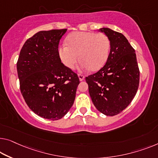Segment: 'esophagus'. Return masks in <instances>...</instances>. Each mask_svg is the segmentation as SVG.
I'll use <instances>...</instances> for the list:
<instances>
[{"mask_svg":"<svg viewBox=\"0 0 158 158\" xmlns=\"http://www.w3.org/2000/svg\"><path fill=\"white\" fill-rule=\"evenodd\" d=\"M78 77H79V79L80 81H83V80L84 79V75L79 74H78Z\"/></svg>","mask_w":158,"mask_h":158,"instance_id":"34e87169","label":"esophagus"}]
</instances>
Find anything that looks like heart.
<instances>
[{
	"label": "heart",
	"mask_w": 158,
	"mask_h": 158,
	"mask_svg": "<svg viewBox=\"0 0 158 158\" xmlns=\"http://www.w3.org/2000/svg\"><path fill=\"white\" fill-rule=\"evenodd\" d=\"M67 44L59 48V55L66 67H74L79 59L84 69L98 70L103 67L109 57L110 42L104 33L74 32L68 35Z\"/></svg>",
	"instance_id": "1"
}]
</instances>
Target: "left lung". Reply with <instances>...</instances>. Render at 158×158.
Wrapping results in <instances>:
<instances>
[{"instance_id": "obj_1", "label": "left lung", "mask_w": 158, "mask_h": 158, "mask_svg": "<svg viewBox=\"0 0 158 158\" xmlns=\"http://www.w3.org/2000/svg\"><path fill=\"white\" fill-rule=\"evenodd\" d=\"M109 37L110 50L106 64L86 77L89 92L95 107L113 116L130 104L137 93L140 81L135 49L123 34L107 27L99 29Z\"/></svg>"}]
</instances>
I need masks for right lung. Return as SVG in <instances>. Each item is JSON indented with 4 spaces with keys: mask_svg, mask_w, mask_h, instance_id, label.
I'll list each match as a JSON object with an SVG mask.
<instances>
[{
    "mask_svg": "<svg viewBox=\"0 0 158 158\" xmlns=\"http://www.w3.org/2000/svg\"><path fill=\"white\" fill-rule=\"evenodd\" d=\"M67 29L40 31L23 44L17 62L20 89L28 107L44 118L58 120L74 103L79 79L63 64L60 39Z\"/></svg>",
    "mask_w": 158,
    "mask_h": 158,
    "instance_id": "1",
    "label": "right lung"
}]
</instances>
